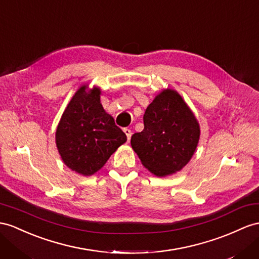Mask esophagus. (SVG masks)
Masks as SVG:
<instances>
[{
  "label": "esophagus",
  "instance_id": "34e87169",
  "mask_svg": "<svg viewBox=\"0 0 259 259\" xmlns=\"http://www.w3.org/2000/svg\"><path fill=\"white\" fill-rule=\"evenodd\" d=\"M123 132L125 134V136H127V140L129 141V140H130V138H131V135H132L131 130H130V129H128V128H124V129H123Z\"/></svg>",
  "mask_w": 259,
  "mask_h": 259
}]
</instances>
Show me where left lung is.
I'll return each mask as SVG.
<instances>
[{
    "instance_id": "1",
    "label": "left lung",
    "mask_w": 259,
    "mask_h": 259,
    "mask_svg": "<svg viewBox=\"0 0 259 259\" xmlns=\"http://www.w3.org/2000/svg\"><path fill=\"white\" fill-rule=\"evenodd\" d=\"M144 129L131 137V147L145 168L158 177L181 170L193 157L200 137L194 112L174 90H164L143 116Z\"/></svg>"
}]
</instances>
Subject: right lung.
Listing matches in <instances>:
<instances>
[{"label": "right lung", "mask_w": 259, "mask_h": 259, "mask_svg": "<svg viewBox=\"0 0 259 259\" xmlns=\"http://www.w3.org/2000/svg\"><path fill=\"white\" fill-rule=\"evenodd\" d=\"M99 95V88L81 86L66 106L56 131L63 163L84 176L95 174L127 141L124 132L103 108Z\"/></svg>", "instance_id": "right-lung-1"}]
</instances>
